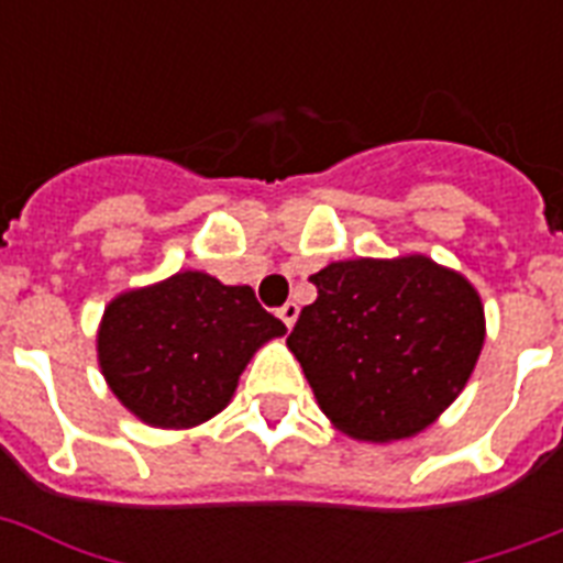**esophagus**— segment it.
Returning a JSON list of instances; mask_svg holds the SVG:
<instances>
[{"mask_svg": "<svg viewBox=\"0 0 563 563\" xmlns=\"http://www.w3.org/2000/svg\"><path fill=\"white\" fill-rule=\"evenodd\" d=\"M298 312H300V309H298V303H295V300H289V303H283V307L277 309V316H280V321L289 327V330L295 327V321H298Z\"/></svg>", "mask_w": 563, "mask_h": 563, "instance_id": "34e87169", "label": "esophagus"}]
</instances>
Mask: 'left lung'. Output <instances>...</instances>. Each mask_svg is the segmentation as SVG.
<instances>
[{
    "instance_id": "8db88e82",
    "label": "left lung",
    "mask_w": 563,
    "mask_h": 563,
    "mask_svg": "<svg viewBox=\"0 0 563 563\" xmlns=\"http://www.w3.org/2000/svg\"><path fill=\"white\" fill-rule=\"evenodd\" d=\"M286 344L335 427L397 441L429 427L467 383L485 342L482 300L427 256L347 260L309 277Z\"/></svg>"
}]
</instances>
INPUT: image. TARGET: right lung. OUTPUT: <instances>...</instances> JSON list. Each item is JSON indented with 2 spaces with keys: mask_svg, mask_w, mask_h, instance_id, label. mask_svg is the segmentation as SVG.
Listing matches in <instances>:
<instances>
[{
  "mask_svg": "<svg viewBox=\"0 0 563 563\" xmlns=\"http://www.w3.org/2000/svg\"><path fill=\"white\" fill-rule=\"evenodd\" d=\"M283 333L251 286L180 272L104 309L99 362L136 418L184 429L224 409L256 347Z\"/></svg>",
  "mask_w": 563,
  "mask_h": 563,
  "instance_id": "add662e5",
  "label": "right lung"
}]
</instances>
